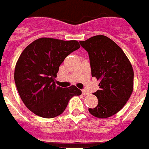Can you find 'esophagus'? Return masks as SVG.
Instances as JSON below:
<instances>
[{
    "mask_svg": "<svg viewBox=\"0 0 149 149\" xmlns=\"http://www.w3.org/2000/svg\"><path fill=\"white\" fill-rule=\"evenodd\" d=\"M82 94H83V95H88V94H89V93L87 92L85 89H82Z\"/></svg>",
    "mask_w": 149,
    "mask_h": 149,
    "instance_id": "esophagus-1",
    "label": "esophagus"
}]
</instances>
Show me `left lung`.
I'll list each match as a JSON object with an SVG mask.
<instances>
[{
	"label": "left lung",
	"instance_id": "1",
	"mask_svg": "<svg viewBox=\"0 0 149 149\" xmlns=\"http://www.w3.org/2000/svg\"><path fill=\"white\" fill-rule=\"evenodd\" d=\"M80 44L88 52L92 77L100 80L95 108H89L97 118H108L125 106L133 91L134 72L125 53L107 36L96 35Z\"/></svg>",
	"mask_w": 149,
	"mask_h": 149
}]
</instances>
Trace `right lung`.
<instances>
[{"instance_id":"1","label":"right lung","mask_w":149,"mask_h":149,"mask_svg":"<svg viewBox=\"0 0 149 149\" xmlns=\"http://www.w3.org/2000/svg\"><path fill=\"white\" fill-rule=\"evenodd\" d=\"M79 48L76 40L41 38L22 52L14 81L23 103L34 114L46 118L56 117L64 112L72 97L81 94L75 85L62 88L55 83L60 64Z\"/></svg>"}]
</instances>
